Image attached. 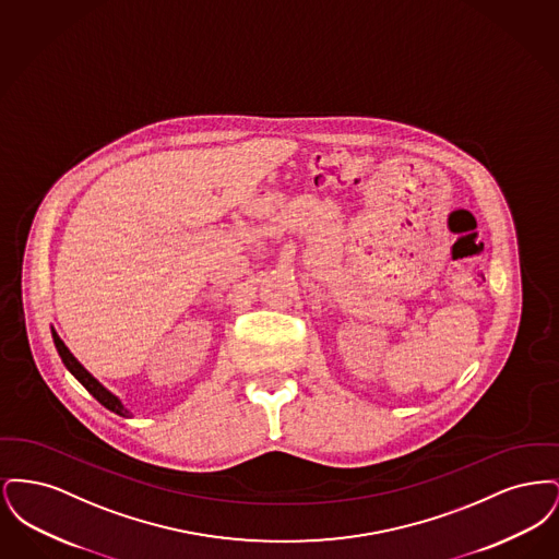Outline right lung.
Listing matches in <instances>:
<instances>
[{
  "label": "right lung",
  "mask_w": 559,
  "mask_h": 559,
  "mask_svg": "<svg viewBox=\"0 0 559 559\" xmlns=\"http://www.w3.org/2000/svg\"><path fill=\"white\" fill-rule=\"evenodd\" d=\"M52 337L53 346L58 349V354H60L64 367L80 381L81 385H83L94 399L98 400L103 406H107L108 411H112V413H117V415H121V417H130V411L121 404V400L117 399L115 394H110L107 388H105L94 374H90V372L83 369V365L69 352V347L64 346V342L58 337V333H56L53 329Z\"/></svg>",
  "instance_id": "add662e5"
}]
</instances>
